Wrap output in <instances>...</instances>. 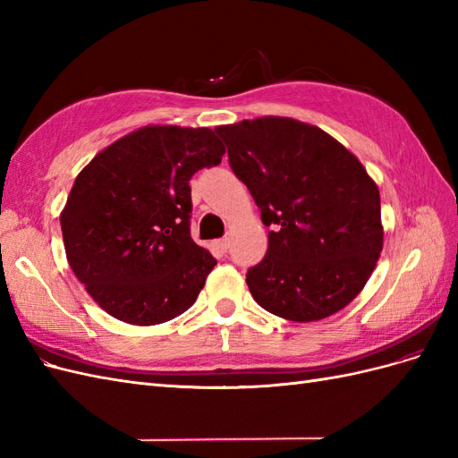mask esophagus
<instances>
[{
    "mask_svg": "<svg viewBox=\"0 0 458 458\" xmlns=\"http://www.w3.org/2000/svg\"><path fill=\"white\" fill-rule=\"evenodd\" d=\"M216 246L219 248L221 252H227V248H229V239H219V241H216Z\"/></svg>",
    "mask_w": 458,
    "mask_h": 458,
    "instance_id": "obj_1",
    "label": "esophagus"
}]
</instances>
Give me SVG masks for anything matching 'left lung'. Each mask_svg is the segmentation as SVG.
<instances>
[{
    "label": "left lung",
    "mask_w": 458,
    "mask_h": 458,
    "mask_svg": "<svg viewBox=\"0 0 458 458\" xmlns=\"http://www.w3.org/2000/svg\"><path fill=\"white\" fill-rule=\"evenodd\" d=\"M216 133L271 227L266 258L246 273L254 300L296 323L348 306L384 241L380 192L363 164L321 128L293 118L242 120Z\"/></svg>",
    "instance_id": "8db88e82"
}]
</instances>
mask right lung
Listing matches in <instances>:
<instances>
[{
    "label": "right lung",
    "instance_id": "right-lung-1",
    "mask_svg": "<svg viewBox=\"0 0 458 458\" xmlns=\"http://www.w3.org/2000/svg\"><path fill=\"white\" fill-rule=\"evenodd\" d=\"M208 128L147 126L80 172L61 214L66 258L99 306L130 325L187 311L216 266L191 239V177L221 162Z\"/></svg>",
    "mask_w": 458,
    "mask_h": 458
}]
</instances>
